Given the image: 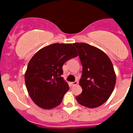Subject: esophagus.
Listing matches in <instances>:
<instances>
[{"mask_svg":"<svg viewBox=\"0 0 133 133\" xmlns=\"http://www.w3.org/2000/svg\"><path fill=\"white\" fill-rule=\"evenodd\" d=\"M70 84H71V85H72V87H74V86L77 85V84H78V82H77V81H75V82H73V83H71Z\"/></svg>","mask_w":133,"mask_h":133,"instance_id":"esophagus-1","label":"esophagus"}]
</instances>
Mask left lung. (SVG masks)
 Listing matches in <instances>:
<instances>
[{
  "label": "left lung",
  "instance_id": "8db88e82",
  "mask_svg": "<svg viewBox=\"0 0 133 133\" xmlns=\"http://www.w3.org/2000/svg\"><path fill=\"white\" fill-rule=\"evenodd\" d=\"M79 54L83 72L79 84L83 92L76 98L88 108L101 106L109 99L116 83V75L109 56L87 43H74Z\"/></svg>",
  "mask_w": 133,
  "mask_h": 133
}]
</instances>
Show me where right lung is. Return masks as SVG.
<instances>
[{
  "mask_svg": "<svg viewBox=\"0 0 133 133\" xmlns=\"http://www.w3.org/2000/svg\"><path fill=\"white\" fill-rule=\"evenodd\" d=\"M78 56L72 44L55 43L41 49L29 61L24 80L29 96L44 109L58 106L69 87L61 75L66 61Z\"/></svg>",
  "mask_w": 133,
  "mask_h": 133,
  "instance_id": "obj_1",
  "label": "right lung"
}]
</instances>
